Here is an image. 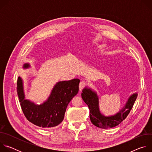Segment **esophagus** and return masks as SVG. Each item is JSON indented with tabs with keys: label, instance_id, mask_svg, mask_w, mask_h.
Listing matches in <instances>:
<instances>
[{
	"label": "esophagus",
	"instance_id": "esophagus-1",
	"mask_svg": "<svg viewBox=\"0 0 152 152\" xmlns=\"http://www.w3.org/2000/svg\"><path fill=\"white\" fill-rule=\"evenodd\" d=\"M86 85V84L85 81H83V80L80 81V82L79 83V91H82V90L85 87Z\"/></svg>",
	"mask_w": 152,
	"mask_h": 152
}]
</instances>
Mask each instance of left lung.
Instances as JSON below:
<instances>
[{
	"label": "left lung",
	"mask_w": 152,
	"mask_h": 152,
	"mask_svg": "<svg viewBox=\"0 0 152 152\" xmlns=\"http://www.w3.org/2000/svg\"><path fill=\"white\" fill-rule=\"evenodd\" d=\"M81 96L85 103L88 106L91 123L98 127L109 129L118 125L127 117L134 104L138 94L135 93L130 97L125 106L119 113L109 117H106L100 113L99 107V97L96 92L90 88H85L82 90Z\"/></svg>",
	"instance_id": "8db88e82"
}]
</instances>
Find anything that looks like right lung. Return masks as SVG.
Returning a JSON list of instances; mask_svg holds the SVG:
<instances>
[{
    "instance_id": "obj_1",
    "label": "right lung",
    "mask_w": 152,
    "mask_h": 152,
    "mask_svg": "<svg viewBox=\"0 0 152 152\" xmlns=\"http://www.w3.org/2000/svg\"><path fill=\"white\" fill-rule=\"evenodd\" d=\"M30 67L25 64L24 69ZM79 79L58 82L47 101L39 105L25 99L23 80L18 77L17 91L21 110L27 120L41 127H52L59 124L64 118L67 105L79 91Z\"/></svg>"
}]
</instances>
